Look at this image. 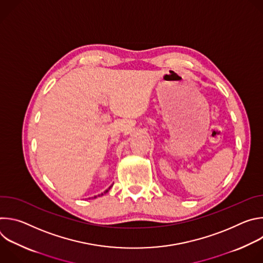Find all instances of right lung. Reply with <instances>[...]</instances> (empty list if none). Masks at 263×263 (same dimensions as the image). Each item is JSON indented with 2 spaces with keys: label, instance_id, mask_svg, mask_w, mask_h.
Listing matches in <instances>:
<instances>
[{
  "label": "right lung",
  "instance_id": "add662e5",
  "mask_svg": "<svg viewBox=\"0 0 263 263\" xmlns=\"http://www.w3.org/2000/svg\"><path fill=\"white\" fill-rule=\"evenodd\" d=\"M110 187H111V186H109V187H108V189H107V190H106V191H105V192H104V193H102V194H101V195H99V196H98V197H100V196H103V195H104V194H106V193H108V192H109V190H110ZM95 198H97V197H95Z\"/></svg>",
  "mask_w": 263,
  "mask_h": 263
}]
</instances>
